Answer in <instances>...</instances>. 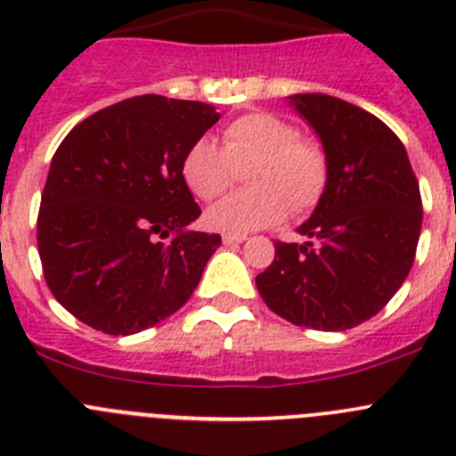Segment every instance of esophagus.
Segmentation results:
<instances>
[{
  "label": "esophagus",
  "instance_id": "34e87169",
  "mask_svg": "<svg viewBox=\"0 0 456 456\" xmlns=\"http://www.w3.org/2000/svg\"><path fill=\"white\" fill-rule=\"evenodd\" d=\"M221 240H224L225 247H235V244H241V241L247 240V235H232V232H225Z\"/></svg>",
  "mask_w": 456,
  "mask_h": 456
}]
</instances>
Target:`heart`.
Segmentation results:
<instances>
[{
    "label": "heart",
    "instance_id": "1",
    "mask_svg": "<svg viewBox=\"0 0 456 456\" xmlns=\"http://www.w3.org/2000/svg\"><path fill=\"white\" fill-rule=\"evenodd\" d=\"M251 189L219 200L205 212L209 228L232 235L267 228L283 221L288 208L304 215L320 203L329 183V162L315 141L299 139L288 120L267 111L240 116L224 130V146L200 136L180 162L183 180L200 200L219 199L244 168Z\"/></svg>",
    "mask_w": 456,
    "mask_h": 456
}]
</instances>
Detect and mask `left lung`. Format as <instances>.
Here are the masks:
<instances>
[{
	"label": "left lung",
	"mask_w": 456,
	"mask_h": 456,
	"mask_svg": "<svg viewBox=\"0 0 456 456\" xmlns=\"http://www.w3.org/2000/svg\"><path fill=\"white\" fill-rule=\"evenodd\" d=\"M315 130L329 183L297 228L308 241H276L273 263L256 276L265 304L317 331H347L384 308L416 257L420 187L406 148L365 109L324 93L289 95Z\"/></svg>",
	"instance_id": "8db88e82"
}]
</instances>
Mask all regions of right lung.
Segmentation results:
<instances>
[{
    "label": "right lung",
    "instance_id": "add662e5",
    "mask_svg": "<svg viewBox=\"0 0 456 456\" xmlns=\"http://www.w3.org/2000/svg\"><path fill=\"white\" fill-rule=\"evenodd\" d=\"M219 118L212 104L151 93L88 116L56 148L38 253L52 294L79 322L132 336L187 304L221 237L187 231L200 208L180 162Z\"/></svg>",
    "mask_w": 456,
    "mask_h": 456
}]
</instances>
